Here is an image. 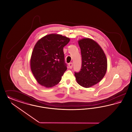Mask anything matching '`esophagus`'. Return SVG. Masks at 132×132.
<instances>
[{
	"instance_id": "obj_1",
	"label": "esophagus",
	"mask_w": 132,
	"mask_h": 132,
	"mask_svg": "<svg viewBox=\"0 0 132 132\" xmlns=\"http://www.w3.org/2000/svg\"><path fill=\"white\" fill-rule=\"evenodd\" d=\"M69 67V68L70 69H72V67H73V63H70L68 64Z\"/></svg>"
}]
</instances>
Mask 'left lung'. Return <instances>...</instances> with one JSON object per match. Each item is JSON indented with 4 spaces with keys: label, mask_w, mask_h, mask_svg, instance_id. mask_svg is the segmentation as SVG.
Wrapping results in <instances>:
<instances>
[{
    "label": "left lung",
    "mask_w": 132,
    "mask_h": 132,
    "mask_svg": "<svg viewBox=\"0 0 132 132\" xmlns=\"http://www.w3.org/2000/svg\"><path fill=\"white\" fill-rule=\"evenodd\" d=\"M81 50L82 66L75 76L77 83L90 88L100 82L107 69V59L100 46L94 40L84 38L78 41Z\"/></svg>",
    "instance_id": "left-lung-1"
}]
</instances>
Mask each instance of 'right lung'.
<instances>
[{
	"label": "right lung",
	"instance_id": "right-lung-1",
	"mask_svg": "<svg viewBox=\"0 0 132 132\" xmlns=\"http://www.w3.org/2000/svg\"><path fill=\"white\" fill-rule=\"evenodd\" d=\"M70 39L57 34L42 37L37 41L32 52L30 66L36 81L47 88L59 83L67 70L63 47Z\"/></svg>",
	"mask_w": 132,
	"mask_h": 132
}]
</instances>
